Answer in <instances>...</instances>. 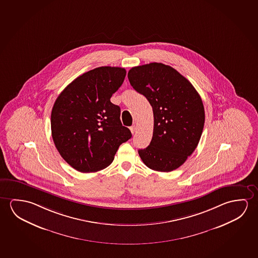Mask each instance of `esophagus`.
<instances>
[{
	"instance_id": "1",
	"label": "esophagus",
	"mask_w": 258,
	"mask_h": 258,
	"mask_svg": "<svg viewBox=\"0 0 258 258\" xmlns=\"http://www.w3.org/2000/svg\"><path fill=\"white\" fill-rule=\"evenodd\" d=\"M131 131L132 134H135V132L137 131V127L136 126H132V127H131Z\"/></svg>"
}]
</instances>
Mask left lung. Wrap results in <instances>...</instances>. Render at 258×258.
Instances as JSON below:
<instances>
[{"mask_svg":"<svg viewBox=\"0 0 258 258\" xmlns=\"http://www.w3.org/2000/svg\"><path fill=\"white\" fill-rule=\"evenodd\" d=\"M132 87L146 96L154 112L150 145L139 149L143 163L154 171L181 166L199 145L205 124L202 99L192 84L175 69L152 62L127 73Z\"/></svg>","mask_w":258,"mask_h":258,"instance_id":"left-lung-1","label":"left lung"}]
</instances>
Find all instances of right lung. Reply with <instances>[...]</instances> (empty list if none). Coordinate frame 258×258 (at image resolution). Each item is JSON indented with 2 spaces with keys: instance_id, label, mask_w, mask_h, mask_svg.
Returning <instances> with one entry per match:
<instances>
[{
  "instance_id": "add662e5",
  "label": "right lung",
  "mask_w": 258,
  "mask_h": 258,
  "mask_svg": "<svg viewBox=\"0 0 258 258\" xmlns=\"http://www.w3.org/2000/svg\"><path fill=\"white\" fill-rule=\"evenodd\" d=\"M123 68H96L65 87L51 114L53 142L61 157L84 173L109 166L121 144L132 135L121 124L120 108L111 102L122 85Z\"/></svg>"
}]
</instances>
